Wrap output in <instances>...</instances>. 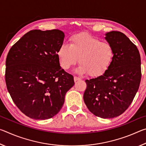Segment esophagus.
I'll use <instances>...</instances> for the list:
<instances>
[{"instance_id":"1","label":"esophagus","mask_w":146,"mask_h":146,"mask_svg":"<svg viewBox=\"0 0 146 146\" xmlns=\"http://www.w3.org/2000/svg\"><path fill=\"white\" fill-rule=\"evenodd\" d=\"M80 80H81L80 78H79L78 76H74V80H75V82H76V81Z\"/></svg>"}]
</instances>
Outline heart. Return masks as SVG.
Here are the masks:
<instances>
[{"label": "heart", "instance_id": "heart-1", "mask_svg": "<svg viewBox=\"0 0 146 146\" xmlns=\"http://www.w3.org/2000/svg\"><path fill=\"white\" fill-rule=\"evenodd\" d=\"M114 49L108 42L86 33L74 35L70 38V45L62 44L58 49L56 56L59 65L64 70L80 63L76 71L88 73L93 77L102 75L111 65Z\"/></svg>", "mask_w": 146, "mask_h": 146}]
</instances>
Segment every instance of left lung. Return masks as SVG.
Listing matches in <instances>:
<instances>
[{"label": "left lung", "instance_id": "1", "mask_svg": "<svg viewBox=\"0 0 146 146\" xmlns=\"http://www.w3.org/2000/svg\"><path fill=\"white\" fill-rule=\"evenodd\" d=\"M106 36L114 58L104 75L86 80L84 100L93 115L113 118L122 114L134 99L141 80V60L137 46L125 35L113 31Z\"/></svg>", "mask_w": 146, "mask_h": 146}]
</instances>
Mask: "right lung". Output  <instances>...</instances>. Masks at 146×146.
Masks as SVG:
<instances>
[{
    "mask_svg": "<svg viewBox=\"0 0 146 146\" xmlns=\"http://www.w3.org/2000/svg\"><path fill=\"white\" fill-rule=\"evenodd\" d=\"M64 33L58 29L29 31L9 49L5 80L20 110L35 120H46L60 111L73 75L59 65L56 52Z\"/></svg>",
    "mask_w": 146,
    "mask_h": 146,
    "instance_id": "right-lung-1",
    "label": "right lung"
}]
</instances>
